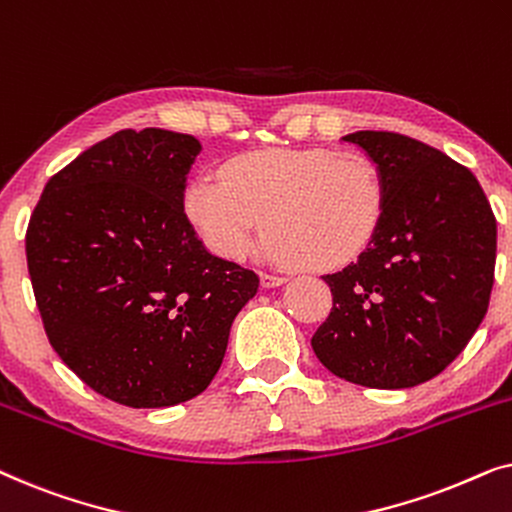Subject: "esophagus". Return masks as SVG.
Wrapping results in <instances>:
<instances>
[{
    "label": "esophagus",
    "instance_id": "34e87169",
    "mask_svg": "<svg viewBox=\"0 0 512 512\" xmlns=\"http://www.w3.org/2000/svg\"><path fill=\"white\" fill-rule=\"evenodd\" d=\"M261 284L265 289H277V286H284L286 279L277 277V275H261Z\"/></svg>",
    "mask_w": 512,
    "mask_h": 512
}]
</instances>
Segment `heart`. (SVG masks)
<instances>
[{"label":"heart","instance_id":"b5f03b06","mask_svg":"<svg viewBox=\"0 0 512 512\" xmlns=\"http://www.w3.org/2000/svg\"><path fill=\"white\" fill-rule=\"evenodd\" d=\"M387 188L363 153L261 149L228 160L223 181L198 174L184 212L214 254L242 261L261 240L284 265L333 272L354 263L380 233Z\"/></svg>","mask_w":512,"mask_h":512}]
</instances>
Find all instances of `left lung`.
Here are the masks:
<instances>
[{
    "label": "left lung",
    "instance_id": "left-lung-1",
    "mask_svg": "<svg viewBox=\"0 0 512 512\" xmlns=\"http://www.w3.org/2000/svg\"><path fill=\"white\" fill-rule=\"evenodd\" d=\"M342 139L380 167L387 209L359 261L324 277L333 310L312 349L347 382L417 387L443 373L485 319L496 219L473 172L443 151L396 132Z\"/></svg>",
    "mask_w": 512,
    "mask_h": 512
}]
</instances>
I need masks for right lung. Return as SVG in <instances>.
<instances>
[{
    "label": "right lung",
    "mask_w": 512,
    "mask_h": 512,
    "mask_svg": "<svg viewBox=\"0 0 512 512\" xmlns=\"http://www.w3.org/2000/svg\"><path fill=\"white\" fill-rule=\"evenodd\" d=\"M200 142L111 135L48 179L25 235L48 342L90 389L128 408L202 394L258 275L209 254L184 212Z\"/></svg>",
    "instance_id": "add662e5"
}]
</instances>
